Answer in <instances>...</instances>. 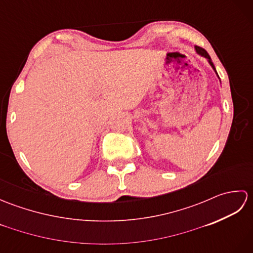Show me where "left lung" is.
Masks as SVG:
<instances>
[{
  "label": "left lung",
  "mask_w": 253,
  "mask_h": 253,
  "mask_svg": "<svg viewBox=\"0 0 253 253\" xmlns=\"http://www.w3.org/2000/svg\"><path fill=\"white\" fill-rule=\"evenodd\" d=\"M195 49H196V52L198 53L199 55H201V56H203V57H206L207 58V61L209 62V64L210 65H211V67L213 68V71L215 72V74L217 75V73H216V69H215V67H214V64H213V62H212V60H211V57H210V55L208 54V52L204 50V49H202V47H200V46H195ZM217 77H218V75H217ZM219 78V77H218Z\"/></svg>",
  "instance_id": "left-lung-1"
}]
</instances>
